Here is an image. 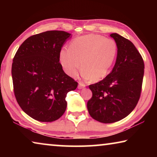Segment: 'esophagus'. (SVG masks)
I'll use <instances>...</instances> for the list:
<instances>
[{"label":"esophagus","instance_id":"obj_1","mask_svg":"<svg viewBox=\"0 0 157 157\" xmlns=\"http://www.w3.org/2000/svg\"><path fill=\"white\" fill-rule=\"evenodd\" d=\"M85 86H86V85L84 84H82V83H79V84H78V89H83V88H84Z\"/></svg>","mask_w":157,"mask_h":157}]
</instances>
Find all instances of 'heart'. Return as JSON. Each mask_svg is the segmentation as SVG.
Wrapping results in <instances>:
<instances>
[{
    "label": "heart",
    "mask_w": 157,
    "mask_h": 157,
    "mask_svg": "<svg viewBox=\"0 0 157 157\" xmlns=\"http://www.w3.org/2000/svg\"><path fill=\"white\" fill-rule=\"evenodd\" d=\"M118 54V46L112 39L91 34L77 37L69 48L61 49L59 62L63 70L75 78L80 70L84 79L98 82L109 73Z\"/></svg>",
    "instance_id": "obj_1"
}]
</instances>
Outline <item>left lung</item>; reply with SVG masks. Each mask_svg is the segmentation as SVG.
<instances>
[{"label": "left lung", "mask_w": 157, "mask_h": 157, "mask_svg": "<svg viewBox=\"0 0 157 157\" xmlns=\"http://www.w3.org/2000/svg\"><path fill=\"white\" fill-rule=\"evenodd\" d=\"M110 36L118 46L116 63L105 79L89 85L93 95L87 102L90 116L102 123L121 121L134 110L144 75V62L134 45L117 33Z\"/></svg>", "instance_id": "obj_1"}]
</instances>
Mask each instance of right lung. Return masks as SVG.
I'll use <instances>...</instances> for the list:
<instances>
[{
  "mask_svg": "<svg viewBox=\"0 0 157 157\" xmlns=\"http://www.w3.org/2000/svg\"><path fill=\"white\" fill-rule=\"evenodd\" d=\"M71 34L51 30L31 36L18 48L13 59L12 76L16 99L29 116L52 122L65 112L68 92L78 82L63 71L59 52Z\"/></svg>",
  "mask_w": 157,
  "mask_h": 157,
  "instance_id": "obj_1",
  "label": "right lung"
}]
</instances>
